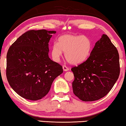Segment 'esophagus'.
<instances>
[{"instance_id": "1", "label": "esophagus", "mask_w": 126, "mask_h": 126, "mask_svg": "<svg viewBox=\"0 0 126 126\" xmlns=\"http://www.w3.org/2000/svg\"><path fill=\"white\" fill-rule=\"evenodd\" d=\"M63 70H64V71H67V70H69V67H67V66H66V65H63Z\"/></svg>"}]
</instances>
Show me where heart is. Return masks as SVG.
I'll return each instance as SVG.
<instances>
[{
    "label": "heart",
    "mask_w": 126,
    "mask_h": 126,
    "mask_svg": "<svg viewBox=\"0 0 126 126\" xmlns=\"http://www.w3.org/2000/svg\"><path fill=\"white\" fill-rule=\"evenodd\" d=\"M92 50V43L87 36L65 34L53 45L51 54L54 61H59L63 52L68 62L78 64L89 57Z\"/></svg>",
    "instance_id": "heart-1"
}]
</instances>
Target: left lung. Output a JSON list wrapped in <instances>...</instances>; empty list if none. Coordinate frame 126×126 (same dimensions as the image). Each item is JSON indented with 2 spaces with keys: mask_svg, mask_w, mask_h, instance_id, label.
Segmentation results:
<instances>
[{
  "mask_svg": "<svg viewBox=\"0 0 126 126\" xmlns=\"http://www.w3.org/2000/svg\"><path fill=\"white\" fill-rule=\"evenodd\" d=\"M73 93L83 101H94L110 92L120 74L118 50L106 34H103L85 61L72 67Z\"/></svg>",
  "mask_w": 126,
  "mask_h": 126,
  "instance_id": "8db88e82",
  "label": "left lung"
}]
</instances>
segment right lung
Masks as SVG:
<instances>
[{
	"instance_id": "obj_1",
	"label": "right lung",
	"mask_w": 126,
	"mask_h": 126,
	"mask_svg": "<svg viewBox=\"0 0 126 126\" xmlns=\"http://www.w3.org/2000/svg\"><path fill=\"white\" fill-rule=\"evenodd\" d=\"M54 31L30 30L20 36L7 54L6 76L9 84L27 99H41L49 92L63 66L48 56L49 42Z\"/></svg>"
}]
</instances>
